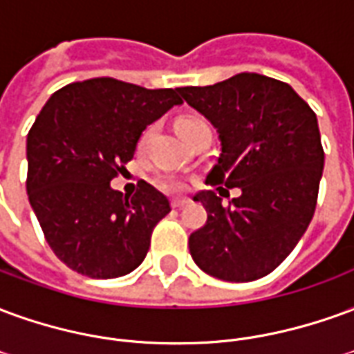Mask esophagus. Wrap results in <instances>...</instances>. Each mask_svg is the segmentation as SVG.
I'll list each match as a JSON object with an SVG mask.
<instances>
[{"instance_id": "esophagus-1", "label": "esophagus", "mask_w": 354, "mask_h": 354, "mask_svg": "<svg viewBox=\"0 0 354 354\" xmlns=\"http://www.w3.org/2000/svg\"><path fill=\"white\" fill-rule=\"evenodd\" d=\"M170 205L174 208H182L185 207V205H189V199H172L170 201Z\"/></svg>"}]
</instances>
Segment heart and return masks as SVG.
Segmentation results:
<instances>
[{
  "label": "heart",
  "instance_id": "1",
  "mask_svg": "<svg viewBox=\"0 0 354 354\" xmlns=\"http://www.w3.org/2000/svg\"><path fill=\"white\" fill-rule=\"evenodd\" d=\"M203 127H208L207 121L195 115L182 117V119L178 121V131H180V134H182L184 138L185 136H189V134H193L195 131L203 129ZM155 184L159 185L162 192H169V193L180 192V189L184 187V182H182L180 178L174 176V174H161V176H157Z\"/></svg>",
  "mask_w": 354,
  "mask_h": 354
}]
</instances>
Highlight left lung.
<instances>
[{
	"label": "left lung",
	"instance_id": "obj_1",
	"mask_svg": "<svg viewBox=\"0 0 354 354\" xmlns=\"http://www.w3.org/2000/svg\"><path fill=\"white\" fill-rule=\"evenodd\" d=\"M178 93L218 131L222 153L207 184L243 192L230 207L214 192L193 197L207 208V223L189 235L193 261L222 281L261 279L294 250L315 214L324 169L317 115L288 83L260 73Z\"/></svg>",
	"mask_w": 354,
	"mask_h": 354
}]
</instances>
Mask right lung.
I'll use <instances>...</instances> for the list:
<instances>
[{
  "mask_svg": "<svg viewBox=\"0 0 354 354\" xmlns=\"http://www.w3.org/2000/svg\"><path fill=\"white\" fill-rule=\"evenodd\" d=\"M176 88L113 77L70 83L28 132L26 192L60 261L91 279H115L144 261L169 199L142 182L131 199L109 182L131 161L142 131L172 106Z\"/></svg>",
  "mask_w": 354,
  "mask_h": 354,
  "instance_id": "right-lung-1",
  "label": "right lung"
}]
</instances>
